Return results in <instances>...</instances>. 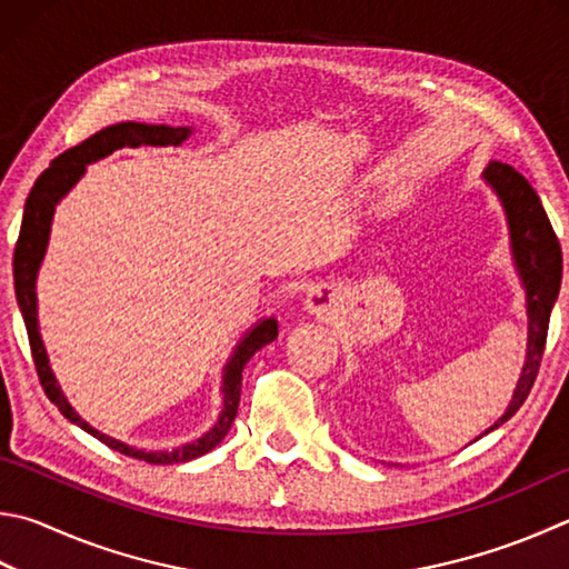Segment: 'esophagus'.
I'll return each mask as SVG.
<instances>
[{"label": "esophagus", "instance_id": "esophagus-1", "mask_svg": "<svg viewBox=\"0 0 569 569\" xmlns=\"http://www.w3.org/2000/svg\"><path fill=\"white\" fill-rule=\"evenodd\" d=\"M303 308L311 316H316V318H330V316L336 313V298H333V293L328 291L326 286H316V288H311V291L306 293Z\"/></svg>", "mask_w": 569, "mask_h": 569}]
</instances>
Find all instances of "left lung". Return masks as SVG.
Returning a JSON list of instances; mask_svg holds the SVG:
<instances>
[{
	"label": "left lung",
	"mask_w": 569,
	"mask_h": 569,
	"mask_svg": "<svg viewBox=\"0 0 569 569\" xmlns=\"http://www.w3.org/2000/svg\"><path fill=\"white\" fill-rule=\"evenodd\" d=\"M482 181L498 196V201L508 221V239L515 273L520 278L525 291V313H528V350H525V366L520 370L518 386L510 398V406L492 426L480 432L478 438L488 436L490 430L508 422L520 410L525 398L530 396V388L540 368L547 323H550L552 306L557 301L562 283V251L560 241L550 226V219L542 209L540 196L522 173L515 171L508 163L490 161L482 171Z\"/></svg>",
	"instance_id": "obj_1"
}]
</instances>
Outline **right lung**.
<instances>
[{"label":"right lung","instance_id":"add662e5","mask_svg":"<svg viewBox=\"0 0 569 569\" xmlns=\"http://www.w3.org/2000/svg\"><path fill=\"white\" fill-rule=\"evenodd\" d=\"M193 133V127H167V123H139V121H121L97 131L94 137L81 141L79 147L69 149L49 163V169L41 173L34 181L32 191L27 196L24 203V216H22V229H19V241L14 249V291H17V303L19 311H22L27 333H29V346H32L34 366L41 386H44L47 398L54 402L61 416L69 422H74L81 430H87L89 436L104 442L111 450L123 452V456L137 458L151 465H173V462H189L206 456V452L213 450L219 442L226 438V432L231 430L236 412H239V400H241V380H243V368L249 363L256 350L263 346L273 343L278 338V320L263 318L246 330L243 338L236 343L233 353L229 356L223 366L221 376V410L219 418H216L213 426L203 432V436L193 438L189 442H181V446L173 448H137L129 446V442L117 440L107 436V432L97 430L91 422L79 416L74 406L67 400L64 390L57 383L54 370L49 366V356L44 348V340L39 333V316H37V276L41 261L47 256L49 246V233H51V221H54V211L59 201L74 189L79 179L87 173L89 163H97L101 159L111 157L113 151L127 149V147H181V143Z\"/></svg>","mask_w":569,"mask_h":569}]
</instances>
